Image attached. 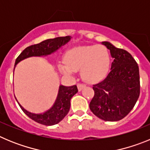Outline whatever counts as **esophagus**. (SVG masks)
<instances>
[{
  "mask_svg": "<svg viewBox=\"0 0 150 150\" xmlns=\"http://www.w3.org/2000/svg\"><path fill=\"white\" fill-rule=\"evenodd\" d=\"M85 86H85L84 84H81V83H78L77 84V88H78V90H79V91H81V90L83 89Z\"/></svg>",
  "mask_w": 150,
  "mask_h": 150,
  "instance_id": "34e87169",
  "label": "esophagus"
}]
</instances>
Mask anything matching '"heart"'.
<instances>
[{
    "instance_id": "heart-1",
    "label": "heart",
    "mask_w": 150,
    "mask_h": 150,
    "mask_svg": "<svg viewBox=\"0 0 150 150\" xmlns=\"http://www.w3.org/2000/svg\"><path fill=\"white\" fill-rule=\"evenodd\" d=\"M110 66V55L104 46H79L69 50L65 62L60 63L59 70L63 73L81 71L84 81L89 83L100 82L107 76Z\"/></svg>"
}]
</instances>
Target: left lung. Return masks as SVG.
<instances>
[{
  "label": "left lung",
  "mask_w": 150,
  "mask_h": 150,
  "mask_svg": "<svg viewBox=\"0 0 150 150\" xmlns=\"http://www.w3.org/2000/svg\"><path fill=\"white\" fill-rule=\"evenodd\" d=\"M103 44L110 51L113 62L107 77L93 85L95 91L90 110L104 121L122 120L133 109L140 95V74L137 63L132 55L108 42Z\"/></svg>",
  "instance_id": "left-lung-1"
}]
</instances>
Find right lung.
I'll return each mask as SVG.
<instances>
[{
  "instance_id": "obj_1",
  "label": "right lung",
  "mask_w": 150,
  "mask_h": 150,
  "mask_svg": "<svg viewBox=\"0 0 150 150\" xmlns=\"http://www.w3.org/2000/svg\"><path fill=\"white\" fill-rule=\"evenodd\" d=\"M71 40L70 36L60 37L54 39H49L38 43L28 46L17 57L15 62V66L18 62L30 56H41V55H50L52 52L59 50L61 46L67 43ZM78 91L76 86H60L59 94L55 103L50 109L44 112H30L19 104V107L25 113L31 120L40 124L44 125H53L60 122L65 117L69 112L71 107V99Z\"/></svg>"
}]
</instances>
